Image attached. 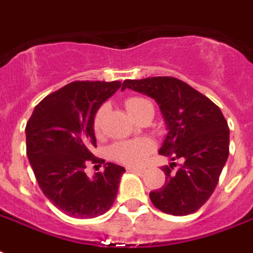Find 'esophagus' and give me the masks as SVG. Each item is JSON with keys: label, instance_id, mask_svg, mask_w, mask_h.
<instances>
[{"label": "esophagus", "instance_id": "34e87169", "mask_svg": "<svg viewBox=\"0 0 253 253\" xmlns=\"http://www.w3.org/2000/svg\"><path fill=\"white\" fill-rule=\"evenodd\" d=\"M126 170L127 171H130V173H143V171H144L143 168H135V166H127Z\"/></svg>", "mask_w": 253, "mask_h": 253}]
</instances>
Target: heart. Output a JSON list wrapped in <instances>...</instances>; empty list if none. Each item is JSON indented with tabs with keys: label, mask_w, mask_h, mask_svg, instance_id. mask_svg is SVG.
<instances>
[{
	"label": "heart",
	"mask_w": 253,
	"mask_h": 253,
	"mask_svg": "<svg viewBox=\"0 0 253 253\" xmlns=\"http://www.w3.org/2000/svg\"><path fill=\"white\" fill-rule=\"evenodd\" d=\"M149 102L144 98L130 97L125 101V108L131 118L136 116L140 112L143 106L148 105ZM102 117H104V108H101L96 113L93 121V128L96 132H100L102 127ZM153 149V144L145 139H136V140L120 141L110 148V156L117 162L125 164V165H140L141 162L147 159Z\"/></svg>",
	"instance_id": "1"
}]
</instances>
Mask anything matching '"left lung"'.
I'll return each instance as SVG.
<instances>
[{"label": "left lung", "instance_id": "1", "mask_svg": "<svg viewBox=\"0 0 253 253\" xmlns=\"http://www.w3.org/2000/svg\"><path fill=\"white\" fill-rule=\"evenodd\" d=\"M126 88L159 104L168 130L159 153L171 161L183 160L175 173L169 166L162 169L165 184L149 194L151 201L168 214L196 212L213 194L229 157L230 130L221 109L176 78L125 80Z\"/></svg>", "mask_w": 253, "mask_h": 253}]
</instances>
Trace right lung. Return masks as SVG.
<instances>
[{"label": "right lung", "instance_id": "1", "mask_svg": "<svg viewBox=\"0 0 253 253\" xmlns=\"http://www.w3.org/2000/svg\"><path fill=\"white\" fill-rule=\"evenodd\" d=\"M121 82H73L39 102L26 126L27 157L39 186L53 204L75 218H93L110 209L125 168L106 162L102 173L87 176L96 162L93 121ZM105 162V161H104Z\"/></svg>", "mask_w": 253, "mask_h": 253}]
</instances>
